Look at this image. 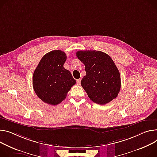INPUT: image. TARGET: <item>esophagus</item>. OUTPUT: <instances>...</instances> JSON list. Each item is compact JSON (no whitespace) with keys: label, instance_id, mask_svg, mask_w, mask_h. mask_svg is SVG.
Wrapping results in <instances>:
<instances>
[{"label":"esophagus","instance_id":"34e87169","mask_svg":"<svg viewBox=\"0 0 157 157\" xmlns=\"http://www.w3.org/2000/svg\"><path fill=\"white\" fill-rule=\"evenodd\" d=\"M81 79H77V81H76V82H77V84L79 85V84H80V83H81Z\"/></svg>","mask_w":157,"mask_h":157}]
</instances>
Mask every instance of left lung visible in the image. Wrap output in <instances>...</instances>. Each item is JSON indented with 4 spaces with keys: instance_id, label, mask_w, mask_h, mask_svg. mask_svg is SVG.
I'll use <instances>...</instances> for the list:
<instances>
[{
    "instance_id": "8db88e82",
    "label": "left lung",
    "mask_w": 157,
    "mask_h": 157,
    "mask_svg": "<svg viewBox=\"0 0 157 157\" xmlns=\"http://www.w3.org/2000/svg\"><path fill=\"white\" fill-rule=\"evenodd\" d=\"M78 58L86 75L81 84L94 103L105 105L116 98L121 88L120 72L111 57L99 51H79Z\"/></svg>"
}]
</instances>
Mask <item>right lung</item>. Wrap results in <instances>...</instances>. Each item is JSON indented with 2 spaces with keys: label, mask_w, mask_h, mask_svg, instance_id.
Instances as JSON below:
<instances>
[{
  "label": "right lung",
  "mask_w": 157,
  "mask_h": 157,
  "mask_svg": "<svg viewBox=\"0 0 157 157\" xmlns=\"http://www.w3.org/2000/svg\"><path fill=\"white\" fill-rule=\"evenodd\" d=\"M66 54L61 50L46 54L35 69L33 85L37 96L51 105L59 104L66 98L76 80L63 65Z\"/></svg>",
  "instance_id": "add662e5"
}]
</instances>
